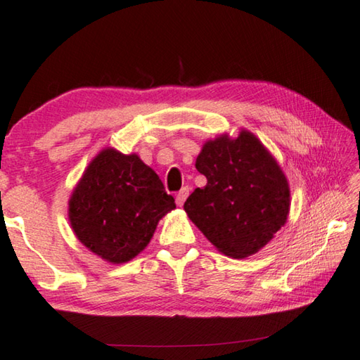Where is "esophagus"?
Segmentation results:
<instances>
[{"label": "esophagus", "instance_id": "esophagus-1", "mask_svg": "<svg viewBox=\"0 0 360 360\" xmlns=\"http://www.w3.org/2000/svg\"><path fill=\"white\" fill-rule=\"evenodd\" d=\"M188 192H191V188H188L187 186L182 187L181 191L178 192V195H176V203H178V206H182L186 202V198L188 197Z\"/></svg>", "mask_w": 360, "mask_h": 360}]
</instances>
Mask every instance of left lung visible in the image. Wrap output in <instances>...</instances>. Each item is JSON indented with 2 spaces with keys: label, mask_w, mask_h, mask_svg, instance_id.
Masks as SVG:
<instances>
[{
  "label": "left lung",
  "mask_w": 360,
  "mask_h": 360,
  "mask_svg": "<svg viewBox=\"0 0 360 360\" xmlns=\"http://www.w3.org/2000/svg\"><path fill=\"white\" fill-rule=\"evenodd\" d=\"M195 168L206 176V186L188 195L184 210L225 255L245 259L257 252L285 224L288 179L252 133L208 141Z\"/></svg>",
  "instance_id": "left-lung-1"
}]
</instances>
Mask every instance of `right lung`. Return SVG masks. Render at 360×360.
Wrapping results in <instances>:
<instances>
[{"label": "right lung", "instance_id": "right-lung-1", "mask_svg": "<svg viewBox=\"0 0 360 360\" xmlns=\"http://www.w3.org/2000/svg\"><path fill=\"white\" fill-rule=\"evenodd\" d=\"M176 208L154 169L136 154L105 149L85 169L70 200V222L84 246L112 264L131 260Z\"/></svg>", "mask_w": 360, "mask_h": 360}]
</instances>
